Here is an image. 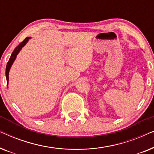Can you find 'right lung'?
<instances>
[{
  "label": "right lung",
  "mask_w": 154,
  "mask_h": 154,
  "mask_svg": "<svg viewBox=\"0 0 154 154\" xmlns=\"http://www.w3.org/2000/svg\"><path fill=\"white\" fill-rule=\"evenodd\" d=\"M30 38V37H26V38H25L24 41H23L22 43H20L19 45L17 46V47L14 48V51L12 52V53L11 54V56H10V58L9 61H8V64H7V66H6V70H5V75H6V79H7V82H8V80H9V71L10 69V67H11L12 64H13L14 60H15L17 55V54L19 53V52L20 51V50L22 49V47H24L25 45V44L27 43V41H29V39Z\"/></svg>",
  "instance_id": "1"
}]
</instances>
